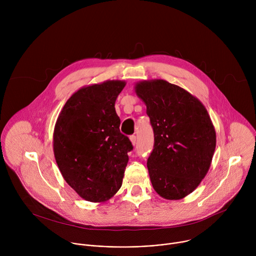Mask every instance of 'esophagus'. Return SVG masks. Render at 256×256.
Masks as SVG:
<instances>
[{"instance_id":"esophagus-1","label":"esophagus","mask_w":256,"mask_h":256,"mask_svg":"<svg viewBox=\"0 0 256 256\" xmlns=\"http://www.w3.org/2000/svg\"><path fill=\"white\" fill-rule=\"evenodd\" d=\"M130 138L132 144L134 146V144H136V136L134 134H132V136H130Z\"/></svg>"}]
</instances>
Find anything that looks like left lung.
<instances>
[{
	"label": "left lung",
	"mask_w": 256,
	"mask_h": 256,
	"mask_svg": "<svg viewBox=\"0 0 256 256\" xmlns=\"http://www.w3.org/2000/svg\"><path fill=\"white\" fill-rule=\"evenodd\" d=\"M136 93L147 105L154 147L147 167L154 190L166 200L192 192L206 176L216 132L206 107L190 93L164 80L144 81Z\"/></svg>",
	"instance_id": "left-lung-1"
}]
</instances>
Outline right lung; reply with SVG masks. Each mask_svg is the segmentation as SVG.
<instances>
[{"instance_id": "right-lung-1", "label": "right lung", "mask_w": 256, "mask_h": 256, "mask_svg": "<svg viewBox=\"0 0 256 256\" xmlns=\"http://www.w3.org/2000/svg\"><path fill=\"white\" fill-rule=\"evenodd\" d=\"M126 83L106 81L78 90L66 102L54 132V152L66 184L101 202L120 188L134 147L120 130L116 100Z\"/></svg>"}]
</instances>
